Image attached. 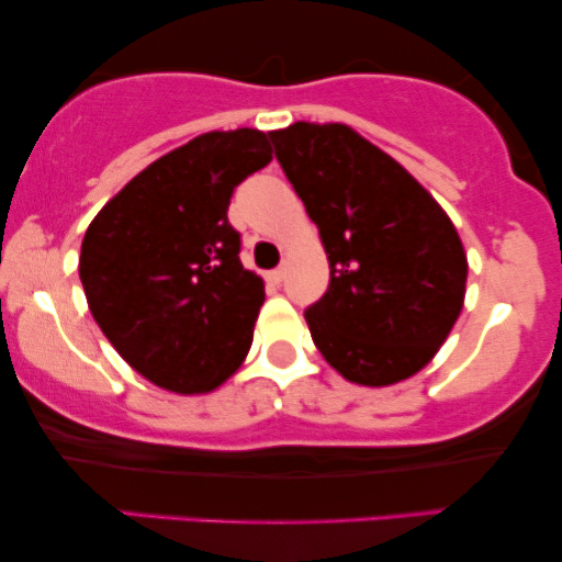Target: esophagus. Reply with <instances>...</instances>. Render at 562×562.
Instances as JSON below:
<instances>
[{
	"instance_id": "1",
	"label": "esophagus",
	"mask_w": 562,
	"mask_h": 562,
	"mask_svg": "<svg viewBox=\"0 0 562 562\" xmlns=\"http://www.w3.org/2000/svg\"><path fill=\"white\" fill-rule=\"evenodd\" d=\"M283 276H286V271H283V268H273V271L266 273V279H268V283H276V286H279V283L283 281Z\"/></svg>"
}]
</instances>
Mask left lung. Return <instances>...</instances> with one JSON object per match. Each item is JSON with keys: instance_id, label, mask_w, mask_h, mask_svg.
<instances>
[{"instance_id": "left-lung-1", "label": "left lung", "mask_w": 562, "mask_h": 562, "mask_svg": "<svg viewBox=\"0 0 562 562\" xmlns=\"http://www.w3.org/2000/svg\"><path fill=\"white\" fill-rule=\"evenodd\" d=\"M276 158L329 260V286L304 312L337 373L389 386L422 371L465 296L458 229L414 176L348 125L273 130Z\"/></svg>"}]
</instances>
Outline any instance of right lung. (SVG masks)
Returning a JSON list of instances; mask_svg holds the SVG:
<instances>
[{"instance_id":"right-lung-1","label":"right lung","mask_w":562,"mask_h":562,"mask_svg":"<svg viewBox=\"0 0 562 562\" xmlns=\"http://www.w3.org/2000/svg\"><path fill=\"white\" fill-rule=\"evenodd\" d=\"M271 164L260 130L204 133L135 176L91 222L79 276L114 350L176 394H202L248 356L263 279L240 263L227 206Z\"/></svg>"}]
</instances>
